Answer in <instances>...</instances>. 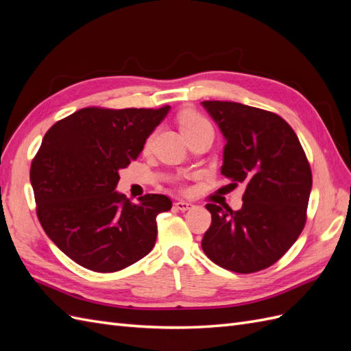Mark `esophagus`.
Returning <instances> with one entry per match:
<instances>
[{
	"label": "esophagus",
	"instance_id": "1",
	"mask_svg": "<svg viewBox=\"0 0 351 351\" xmlns=\"http://www.w3.org/2000/svg\"><path fill=\"white\" fill-rule=\"evenodd\" d=\"M176 208L178 209V210H189V209H192L193 208V205L190 204V202H186V200H178V202H176Z\"/></svg>",
	"mask_w": 351,
	"mask_h": 351
}]
</instances>
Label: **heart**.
I'll list each match as a JSON object with an SVG mask.
<instances>
[{"instance_id":"obj_1","label":"heart","mask_w":351,"mask_h":351,"mask_svg":"<svg viewBox=\"0 0 351 351\" xmlns=\"http://www.w3.org/2000/svg\"><path fill=\"white\" fill-rule=\"evenodd\" d=\"M178 125L180 130L184 134V137L193 136V134H199L202 132H210L214 133V127L209 123L208 119H205L204 115L200 112H197L196 110H183L182 112L178 114ZM154 136L155 133H151L149 136L146 137V141L143 143V149L147 151L151 147L152 142H154Z\"/></svg>"}]
</instances>
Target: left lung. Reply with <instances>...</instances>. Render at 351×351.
Instances as JSON below:
<instances>
[{"mask_svg": "<svg viewBox=\"0 0 351 351\" xmlns=\"http://www.w3.org/2000/svg\"><path fill=\"white\" fill-rule=\"evenodd\" d=\"M202 105L226 137L221 174L244 184L240 210L208 204L202 249L218 267L252 274L280 261L307 219L312 169L299 137L278 114L239 102Z\"/></svg>", "mask_w": 351, "mask_h": 351, "instance_id": "1", "label": "left lung"}]
</instances>
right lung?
I'll return each mask as SVG.
<instances>
[{"label":"right lung","mask_w":351,"mask_h":351,"mask_svg":"<svg viewBox=\"0 0 351 351\" xmlns=\"http://www.w3.org/2000/svg\"><path fill=\"white\" fill-rule=\"evenodd\" d=\"M168 110L88 107L45 133L30 165L36 215L80 267L117 272L152 250L156 215L171 209V199L149 193L133 204L115 187Z\"/></svg>","instance_id":"obj_1"}]
</instances>
